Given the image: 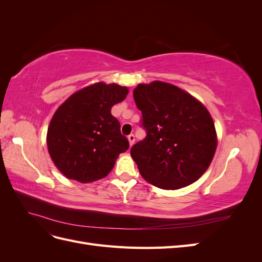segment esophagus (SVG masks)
I'll list each match as a JSON object with an SVG mask.
<instances>
[{"instance_id":"obj_1","label":"esophagus","mask_w":262,"mask_h":262,"mask_svg":"<svg viewBox=\"0 0 262 262\" xmlns=\"http://www.w3.org/2000/svg\"><path fill=\"white\" fill-rule=\"evenodd\" d=\"M128 140H129L130 146H132L134 144V141H136V137H134V134H130V136H128Z\"/></svg>"}]
</instances>
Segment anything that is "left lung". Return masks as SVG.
Returning <instances> with one entry per match:
<instances>
[{
	"label": "left lung",
	"instance_id": "8db88e82",
	"mask_svg": "<svg viewBox=\"0 0 262 262\" xmlns=\"http://www.w3.org/2000/svg\"><path fill=\"white\" fill-rule=\"evenodd\" d=\"M144 140L131 148L140 173L165 190L191 185L210 166L217 145L213 119L199 100L168 83L139 84L133 91Z\"/></svg>",
	"mask_w": 262,
	"mask_h": 262
}]
</instances>
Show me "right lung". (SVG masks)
I'll list each match as a JSON object with an SVG mask.
<instances>
[{"label": "right lung", "instance_id": "right-lung-1", "mask_svg": "<svg viewBox=\"0 0 262 262\" xmlns=\"http://www.w3.org/2000/svg\"><path fill=\"white\" fill-rule=\"evenodd\" d=\"M129 90L117 84L96 83L74 93L53 115L47 145L51 160L69 179L92 182L106 177L119 154L129 148L112 107Z\"/></svg>", "mask_w": 262, "mask_h": 262}]
</instances>
